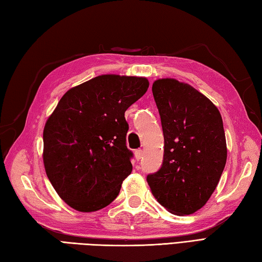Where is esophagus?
<instances>
[{
    "label": "esophagus",
    "instance_id": "obj_1",
    "mask_svg": "<svg viewBox=\"0 0 262 262\" xmlns=\"http://www.w3.org/2000/svg\"><path fill=\"white\" fill-rule=\"evenodd\" d=\"M134 155H135V159H136V160L140 161L141 159L143 158V156H144V152H143V150H136Z\"/></svg>",
    "mask_w": 262,
    "mask_h": 262
}]
</instances>
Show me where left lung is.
I'll return each mask as SVG.
<instances>
[{"instance_id": "obj_1", "label": "left lung", "mask_w": 262, "mask_h": 262, "mask_svg": "<svg viewBox=\"0 0 262 262\" xmlns=\"http://www.w3.org/2000/svg\"><path fill=\"white\" fill-rule=\"evenodd\" d=\"M152 93L165 137L160 170L147 176L153 196L169 212L206 206L227 160L222 115L206 95L175 78L157 79Z\"/></svg>"}]
</instances>
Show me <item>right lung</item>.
<instances>
[{"instance_id": "obj_1", "label": "right lung", "mask_w": 262, "mask_h": 262, "mask_svg": "<svg viewBox=\"0 0 262 262\" xmlns=\"http://www.w3.org/2000/svg\"><path fill=\"white\" fill-rule=\"evenodd\" d=\"M145 77L101 75L66 92L45 122L43 163L58 195L80 212L103 209L130 175L125 111L148 89Z\"/></svg>"}]
</instances>
